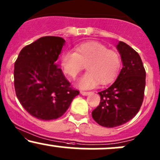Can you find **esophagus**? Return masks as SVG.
I'll return each instance as SVG.
<instances>
[{
  "mask_svg": "<svg viewBox=\"0 0 160 160\" xmlns=\"http://www.w3.org/2000/svg\"><path fill=\"white\" fill-rule=\"evenodd\" d=\"M80 93L83 96H87V95H90V94L91 93V92H86V91H83V90H81V91H80Z\"/></svg>",
  "mask_w": 160,
  "mask_h": 160,
  "instance_id": "esophagus-1",
  "label": "esophagus"
}]
</instances>
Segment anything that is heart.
Wrapping results in <instances>:
<instances>
[{
  "instance_id": "heart-1",
  "label": "heart",
  "mask_w": 160,
  "mask_h": 160,
  "mask_svg": "<svg viewBox=\"0 0 160 160\" xmlns=\"http://www.w3.org/2000/svg\"><path fill=\"white\" fill-rule=\"evenodd\" d=\"M121 60L115 50L96 41H87L77 45L73 50H65L60 57L63 71L70 78H75L87 67V72L78 81L81 89H90L100 82L107 84L119 73Z\"/></svg>"
}]
</instances>
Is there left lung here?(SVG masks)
<instances>
[{
  "label": "left lung",
  "mask_w": 160,
  "mask_h": 160,
  "mask_svg": "<svg viewBox=\"0 0 160 160\" xmlns=\"http://www.w3.org/2000/svg\"><path fill=\"white\" fill-rule=\"evenodd\" d=\"M122 68L109 88L99 92L100 102L92 117L104 127H119L132 120L140 109L144 97L146 70L139 53L122 41L117 45Z\"/></svg>",
  "instance_id": "1"
}]
</instances>
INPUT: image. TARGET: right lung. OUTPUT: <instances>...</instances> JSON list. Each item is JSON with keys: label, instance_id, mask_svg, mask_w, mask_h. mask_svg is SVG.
Here are the masks:
<instances>
[{"label": "right lung", "instance_id": "add662e5", "mask_svg": "<svg viewBox=\"0 0 160 160\" xmlns=\"http://www.w3.org/2000/svg\"><path fill=\"white\" fill-rule=\"evenodd\" d=\"M65 40L47 36L23 48L14 63V88L23 108L40 120L61 117L80 92L56 64Z\"/></svg>", "mask_w": 160, "mask_h": 160}]
</instances>
